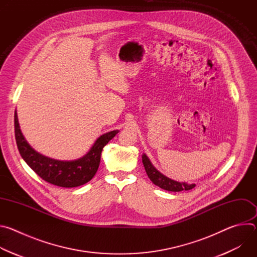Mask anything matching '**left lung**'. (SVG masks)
Here are the masks:
<instances>
[{
    "label": "left lung",
    "instance_id": "8db88e82",
    "mask_svg": "<svg viewBox=\"0 0 257 257\" xmlns=\"http://www.w3.org/2000/svg\"><path fill=\"white\" fill-rule=\"evenodd\" d=\"M142 163H143L144 169L146 171V174H148L149 178L153 181L154 184H156L157 186L161 187L164 190L179 192V191H183V190H190L195 187V184L180 183V182L174 181V180L164 176L152 165L151 161L145 155L142 156Z\"/></svg>",
    "mask_w": 257,
    "mask_h": 257
}]
</instances>
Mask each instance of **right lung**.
I'll use <instances>...</instances> for the list:
<instances>
[{
    "label": "right lung",
    "instance_id": "1",
    "mask_svg": "<svg viewBox=\"0 0 257 257\" xmlns=\"http://www.w3.org/2000/svg\"><path fill=\"white\" fill-rule=\"evenodd\" d=\"M15 139L18 151L26 164L43 180L53 185L72 188L85 184L95 175L103 146L117 133V130L101 135L93 144L91 150L76 161H57L36 153L24 139L19 128L17 114L14 115Z\"/></svg>",
    "mask_w": 257,
    "mask_h": 257
}]
</instances>
